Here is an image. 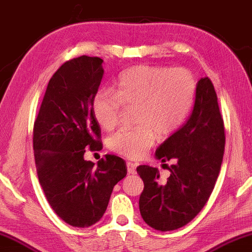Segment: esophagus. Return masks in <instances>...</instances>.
Segmentation results:
<instances>
[{
  "label": "esophagus",
  "instance_id": "esophagus-1",
  "mask_svg": "<svg viewBox=\"0 0 252 252\" xmlns=\"http://www.w3.org/2000/svg\"><path fill=\"white\" fill-rule=\"evenodd\" d=\"M126 168H127V173L129 174H131V175H134L135 173H137V165H135V163H133V162H131V161H127L126 162Z\"/></svg>",
  "mask_w": 252,
  "mask_h": 252
}]
</instances>
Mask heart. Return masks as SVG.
<instances>
[{
	"mask_svg": "<svg viewBox=\"0 0 252 252\" xmlns=\"http://www.w3.org/2000/svg\"><path fill=\"white\" fill-rule=\"evenodd\" d=\"M194 75L186 68L139 65L127 69L117 83V93L98 91L93 113L99 126L112 130L123 105L135 106L137 126L111 135L109 148L126 158L139 159L154 146L156 134L166 138L183 126L196 95Z\"/></svg>",
	"mask_w": 252,
	"mask_h": 252,
	"instance_id": "obj_1",
	"label": "heart"
}]
</instances>
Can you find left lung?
<instances>
[{"instance_id":"1","label":"left lung","mask_w":252,"mask_h":252,"mask_svg":"<svg viewBox=\"0 0 252 252\" xmlns=\"http://www.w3.org/2000/svg\"><path fill=\"white\" fill-rule=\"evenodd\" d=\"M224 146V123L213 83L201 78L189 118L156 150L161 161H174L167 166L169 177L160 183L157 168H137L145 184L139 199L143 221L156 230L173 231L196 217L214 189Z\"/></svg>"}]
</instances>
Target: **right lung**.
<instances>
[{"label":"right lung","mask_w":252,"mask_h":252,"mask_svg":"<svg viewBox=\"0 0 252 252\" xmlns=\"http://www.w3.org/2000/svg\"><path fill=\"white\" fill-rule=\"evenodd\" d=\"M98 57L81 56L59 67L48 83L33 125L39 183L55 213L71 226L98 222L117 183L126 177L122 158L106 155L94 166L87 148H102L93 99L104 70Z\"/></svg>","instance_id":"add662e5"}]
</instances>
